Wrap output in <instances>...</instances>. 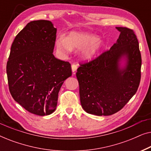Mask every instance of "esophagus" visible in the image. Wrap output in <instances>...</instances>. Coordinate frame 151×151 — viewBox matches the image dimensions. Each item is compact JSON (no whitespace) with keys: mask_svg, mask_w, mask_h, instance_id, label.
<instances>
[{"mask_svg":"<svg viewBox=\"0 0 151 151\" xmlns=\"http://www.w3.org/2000/svg\"><path fill=\"white\" fill-rule=\"evenodd\" d=\"M78 69V65H76L75 63L72 64L71 65V69H72V71L73 72H76V70Z\"/></svg>","mask_w":151,"mask_h":151,"instance_id":"obj_1","label":"esophagus"}]
</instances>
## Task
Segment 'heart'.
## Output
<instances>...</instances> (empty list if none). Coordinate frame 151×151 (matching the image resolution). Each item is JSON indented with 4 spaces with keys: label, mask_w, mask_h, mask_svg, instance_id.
Masks as SVG:
<instances>
[{
    "label": "heart",
    "mask_w": 151,
    "mask_h": 151,
    "mask_svg": "<svg viewBox=\"0 0 151 151\" xmlns=\"http://www.w3.org/2000/svg\"><path fill=\"white\" fill-rule=\"evenodd\" d=\"M57 48L63 53H69L72 49H83L82 55L86 59L96 56L102 46L98 36L88 32H72L68 38L60 36L55 41Z\"/></svg>",
    "instance_id": "heart-1"
}]
</instances>
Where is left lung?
<instances>
[{"label":"left lung","mask_w":151,"mask_h":151,"mask_svg":"<svg viewBox=\"0 0 151 151\" xmlns=\"http://www.w3.org/2000/svg\"><path fill=\"white\" fill-rule=\"evenodd\" d=\"M117 42L92 60L80 63L76 77L80 102L86 113L111 115L120 111L137 92L141 80L142 57L133 29L117 27ZM122 57L127 58L119 67Z\"/></svg>","instance_id":"obj_1"}]
</instances>
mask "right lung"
<instances>
[{"label":"right lung","instance_id":"right-lung-1","mask_svg":"<svg viewBox=\"0 0 151 151\" xmlns=\"http://www.w3.org/2000/svg\"><path fill=\"white\" fill-rule=\"evenodd\" d=\"M56 32L49 20L29 22L14 39L7 63L12 98L40 116L55 110L59 91L72 75L71 64L53 54Z\"/></svg>","mask_w":151,"mask_h":151}]
</instances>
